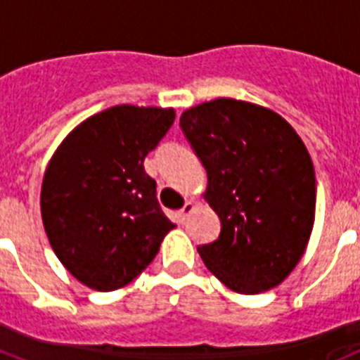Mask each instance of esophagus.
Masks as SVG:
<instances>
[{
  "label": "esophagus",
  "mask_w": 360,
  "mask_h": 360,
  "mask_svg": "<svg viewBox=\"0 0 360 360\" xmlns=\"http://www.w3.org/2000/svg\"><path fill=\"white\" fill-rule=\"evenodd\" d=\"M194 208H195L194 201H186V203L183 205V208H181V216H183V217L190 216V214L194 212Z\"/></svg>",
  "instance_id": "34e87169"
}]
</instances>
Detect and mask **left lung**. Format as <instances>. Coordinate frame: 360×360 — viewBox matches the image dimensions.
<instances>
[{"mask_svg": "<svg viewBox=\"0 0 360 360\" xmlns=\"http://www.w3.org/2000/svg\"><path fill=\"white\" fill-rule=\"evenodd\" d=\"M179 126L207 170L205 199L221 221L198 247L207 269L241 295L282 283L297 267L315 223L309 152L273 110L216 98L181 115Z\"/></svg>", "mask_w": 360, "mask_h": 360, "instance_id": "left-lung-1", "label": "left lung"}]
</instances>
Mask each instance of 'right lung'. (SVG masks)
I'll return each instance as SVG.
<instances>
[{"instance_id": "1", "label": "right lung", "mask_w": 360, "mask_h": 360, "mask_svg": "<svg viewBox=\"0 0 360 360\" xmlns=\"http://www.w3.org/2000/svg\"><path fill=\"white\" fill-rule=\"evenodd\" d=\"M172 108L113 105L78 124L51 157L41 219L54 255L78 282L115 291L143 273L174 229L144 172L172 128Z\"/></svg>"}]
</instances>
